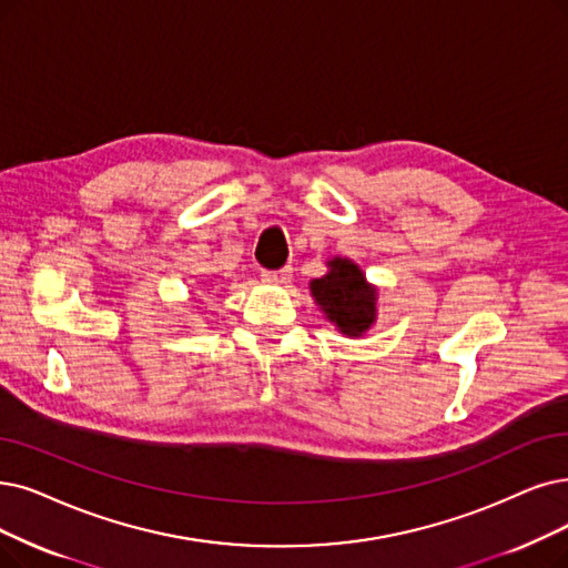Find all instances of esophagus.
I'll return each instance as SVG.
<instances>
[{"label":"esophagus","mask_w":568,"mask_h":568,"mask_svg":"<svg viewBox=\"0 0 568 568\" xmlns=\"http://www.w3.org/2000/svg\"><path fill=\"white\" fill-rule=\"evenodd\" d=\"M263 282L267 284H288L291 282V270L282 267V270H263L261 272Z\"/></svg>","instance_id":"34e87169"}]
</instances>
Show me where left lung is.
Masks as SVG:
<instances>
[{"mask_svg": "<svg viewBox=\"0 0 568 568\" xmlns=\"http://www.w3.org/2000/svg\"><path fill=\"white\" fill-rule=\"evenodd\" d=\"M328 267V275L310 284L312 296L345 335H361L375 322V288L347 258H333Z\"/></svg>", "mask_w": 568, "mask_h": 568, "instance_id": "8db88e82", "label": "left lung"}]
</instances>
